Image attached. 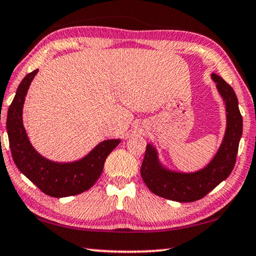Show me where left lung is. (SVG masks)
Returning <instances> with one entry per match:
<instances>
[{"instance_id": "1", "label": "left lung", "mask_w": 256, "mask_h": 256, "mask_svg": "<svg viewBox=\"0 0 256 256\" xmlns=\"http://www.w3.org/2000/svg\"><path fill=\"white\" fill-rule=\"evenodd\" d=\"M212 79L224 98L227 112V130L219 151L202 170L182 174L160 166L156 150L150 144L146 146L140 172L146 185L156 196L177 202L198 201L226 180L234 170L242 133V118L230 84L214 73Z\"/></svg>"}]
</instances>
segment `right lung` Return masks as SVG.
<instances>
[{"label":"right lung","instance_id":"obj_1","mask_svg":"<svg viewBox=\"0 0 256 256\" xmlns=\"http://www.w3.org/2000/svg\"><path fill=\"white\" fill-rule=\"evenodd\" d=\"M37 72L34 70L24 78L8 107L6 130L12 158L18 170L47 196H76L96 183L107 156L118 146L120 140L102 141L84 159L71 164L53 162L42 157L30 144L22 124L24 97Z\"/></svg>","mask_w":256,"mask_h":256}]
</instances>
